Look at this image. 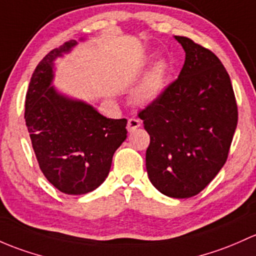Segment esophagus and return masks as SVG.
I'll return each mask as SVG.
<instances>
[{"label":"esophagus","instance_id":"1","mask_svg":"<svg viewBox=\"0 0 256 256\" xmlns=\"http://www.w3.org/2000/svg\"><path fill=\"white\" fill-rule=\"evenodd\" d=\"M140 126H141V120L140 119H136V118H131V119H128V131L136 130V128H140Z\"/></svg>","mask_w":256,"mask_h":256}]
</instances>
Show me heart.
<instances>
[{
	"instance_id": "heart-1",
	"label": "heart",
	"mask_w": 256,
	"mask_h": 256,
	"mask_svg": "<svg viewBox=\"0 0 256 256\" xmlns=\"http://www.w3.org/2000/svg\"><path fill=\"white\" fill-rule=\"evenodd\" d=\"M166 64L158 61L144 77V82L136 90V99L141 103H150L160 96L166 86Z\"/></svg>"
}]
</instances>
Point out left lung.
Returning <instances> with one entry per match:
<instances>
[{
    "instance_id": "obj_1",
    "label": "left lung",
    "mask_w": 256,
    "mask_h": 256,
    "mask_svg": "<svg viewBox=\"0 0 256 256\" xmlns=\"http://www.w3.org/2000/svg\"><path fill=\"white\" fill-rule=\"evenodd\" d=\"M185 50L179 77L140 110L150 135L147 174L164 195H198L228 158L238 122V106L220 58L190 38L176 36Z\"/></svg>"
}]
</instances>
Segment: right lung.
Here are the masks:
<instances>
[{
    "mask_svg": "<svg viewBox=\"0 0 256 256\" xmlns=\"http://www.w3.org/2000/svg\"><path fill=\"white\" fill-rule=\"evenodd\" d=\"M76 40L51 50L34 70L24 119L40 169L67 195H82L106 180L114 152L126 140V119H106L93 106L71 100L50 87L52 61Z\"/></svg>",
    "mask_w": 256,
    "mask_h": 256,
    "instance_id": "right-lung-1",
    "label": "right lung"
}]
</instances>
